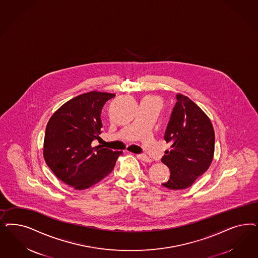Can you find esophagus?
<instances>
[{
	"label": "esophagus",
	"mask_w": 258,
	"mask_h": 258,
	"mask_svg": "<svg viewBox=\"0 0 258 258\" xmlns=\"http://www.w3.org/2000/svg\"><path fill=\"white\" fill-rule=\"evenodd\" d=\"M137 157L140 158L141 160H142V161H144V162H151L152 161L151 158L149 157H147L146 155H138Z\"/></svg>",
	"instance_id": "obj_1"
}]
</instances>
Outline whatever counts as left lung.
Returning a JSON list of instances; mask_svg holds the SVG:
<instances>
[{
    "label": "left lung",
    "instance_id": "left-lung-1",
    "mask_svg": "<svg viewBox=\"0 0 258 258\" xmlns=\"http://www.w3.org/2000/svg\"><path fill=\"white\" fill-rule=\"evenodd\" d=\"M164 140L171 143V149L165 151L161 161L171 175L162 185L172 190L191 187L214 158L215 131L210 118L188 97L177 94Z\"/></svg>",
    "mask_w": 258,
    "mask_h": 258
}]
</instances>
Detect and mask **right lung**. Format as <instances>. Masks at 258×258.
Segmentation results:
<instances>
[{
	"label": "right lung",
	"mask_w": 258,
	"mask_h": 258,
	"mask_svg": "<svg viewBox=\"0 0 258 258\" xmlns=\"http://www.w3.org/2000/svg\"><path fill=\"white\" fill-rule=\"evenodd\" d=\"M115 94L91 91L68 100L46 125L43 158L62 182L84 190L100 182L114 169L121 151L92 146L100 138V114Z\"/></svg>",
	"instance_id": "obj_1"
}]
</instances>
